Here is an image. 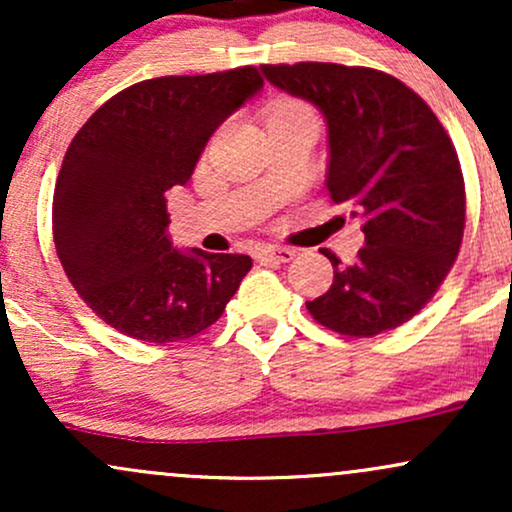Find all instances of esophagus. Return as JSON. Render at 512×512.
I'll list each match as a JSON object with an SVG mask.
<instances>
[{"mask_svg":"<svg viewBox=\"0 0 512 512\" xmlns=\"http://www.w3.org/2000/svg\"><path fill=\"white\" fill-rule=\"evenodd\" d=\"M293 257H296V250L286 248V245H267V248L257 250L260 262H291Z\"/></svg>","mask_w":512,"mask_h":512,"instance_id":"obj_1","label":"esophagus"}]
</instances>
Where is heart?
Here are the masks:
<instances>
[{
	"label": "heart",
	"instance_id": "obj_1",
	"mask_svg": "<svg viewBox=\"0 0 512 512\" xmlns=\"http://www.w3.org/2000/svg\"><path fill=\"white\" fill-rule=\"evenodd\" d=\"M289 117H315L308 105L296 101V98H281L269 108L267 120H289Z\"/></svg>",
	"mask_w": 512,
	"mask_h": 512
}]
</instances>
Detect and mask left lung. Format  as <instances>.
Returning <instances> with one entry per match:
<instances>
[{"instance_id": "obj_1", "label": "left lung", "mask_w": 512, "mask_h": 512, "mask_svg": "<svg viewBox=\"0 0 512 512\" xmlns=\"http://www.w3.org/2000/svg\"><path fill=\"white\" fill-rule=\"evenodd\" d=\"M330 127L327 190L361 216L366 245L342 267L330 250V291L305 308L327 330L375 337L436 296L464 236L467 195L455 144L419 93L392 74L334 62L262 64Z\"/></svg>"}]
</instances>
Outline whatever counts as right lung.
Listing matches in <instances>:
<instances>
[{
	"label": "right lung",
	"instance_id": "obj_1",
	"mask_svg": "<svg viewBox=\"0 0 512 512\" xmlns=\"http://www.w3.org/2000/svg\"><path fill=\"white\" fill-rule=\"evenodd\" d=\"M262 84L250 64L146 79L76 132L55 182L52 236L64 274L105 325L168 344L223 315L252 260L173 250L166 192L190 180L214 129Z\"/></svg>",
	"mask_w": 512,
	"mask_h": 512
}]
</instances>
